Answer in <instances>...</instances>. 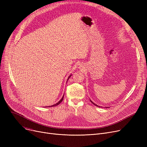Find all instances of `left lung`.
<instances>
[{
    "mask_svg": "<svg viewBox=\"0 0 147 147\" xmlns=\"http://www.w3.org/2000/svg\"><path fill=\"white\" fill-rule=\"evenodd\" d=\"M90 102L92 103V104H94L95 106H96V107H100V106H99V105H96V104H95L94 102H92V101H91V100L90 99ZM106 108H108V107H107Z\"/></svg>",
    "mask_w": 147,
    "mask_h": 147,
    "instance_id": "1",
    "label": "left lung"
}]
</instances>
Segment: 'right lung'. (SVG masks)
Instances as JSON below:
<instances>
[{"mask_svg":"<svg viewBox=\"0 0 147 147\" xmlns=\"http://www.w3.org/2000/svg\"><path fill=\"white\" fill-rule=\"evenodd\" d=\"M71 76V74L69 76L68 78V79H67V81H68V80L69 79V78H70V77ZM64 95H63V96L62 97V98L59 100V101L57 103V104H54V105H51V106H48V107H55V106H57V105H59L62 101H63V98H64Z\"/></svg>","mask_w":147,"mask_h":147,"instance_id":"obj_1","label":"right lung"}]
</instances>
